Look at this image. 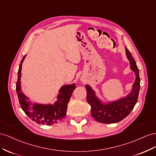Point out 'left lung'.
<instances>
[{
    "label": "left lung",
    "mask_w": 156,
    "mask_h": 156,
    "mask_svg": "<svg viewBox=\"0 0 156 156\" xmlns=\"http://www.w3.org/2000/svg\"><path fill=\"white\" fill-rule=\"evenodd\" d=\"M126 56L130 62V67L135 73L136 78L130 93L122 99L104 104L95 95V91L89 86L86 85L87 101L91 106L93 118L103 123H114L122 121L131 112L136 105L140 90V80L136 62L128 49L126 48Z\"/></svg>",
    "instance_id": "8db88e82"
}]
</instances>
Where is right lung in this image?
<instances>
[{"label":"right lung","mask_w":156,"mask_h":156,"mask_svg":"<svg viewBox=\"0 0 156 156\" xmlns=\"http://www.w3.org/2000/svg\"><path fill=\"white\" fill-rule=\"evenodd\" d=\"M26 55L23 57L18 70L17 81L16 82V91L21 107L28 116L38 124L50 126L57 123L65 117L67 109V105L76 88V84L62 86L57 95V101L53 105H41L33 103L29 100V98L24 95L21 91V66Z\"/></svg>","instance_id":"obj_1"}]
</instances>
